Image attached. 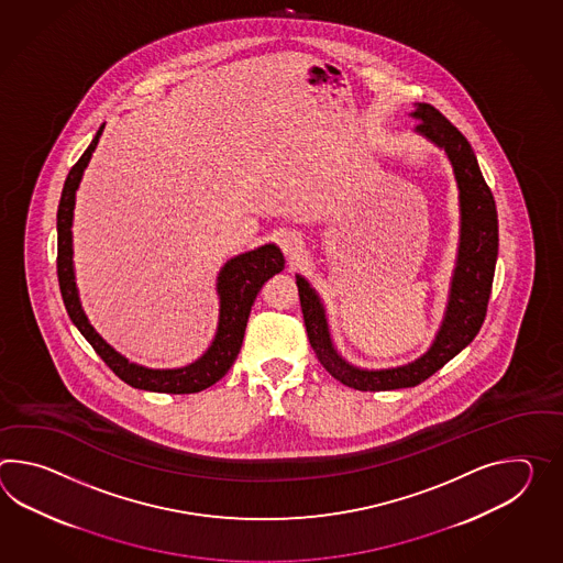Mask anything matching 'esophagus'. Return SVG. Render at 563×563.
<instances>
[{
    "instance_id": "1",
    "label": "esophagus",
    "mask_w": 563,
    "mask_h": 563,
    "mask_svg": "<svg viewBox=\"0 0 563 563\" xmlns=\"http://www.w3.org/2000/svg\"><path fill=\"white\" fill-rule=\"evenodd\" d=\"M280 249L290 261H295L299 256V252L302 251V240H300L299 234L287 232L285 236L280 238Z\"/></svg>"
}]
</instances>
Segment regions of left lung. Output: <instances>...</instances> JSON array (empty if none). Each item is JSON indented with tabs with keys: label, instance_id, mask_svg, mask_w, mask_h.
<instances>
[{
	"label": "left lung",
	"instance_id": "left-lung-1",
	"mask_svg": "<svg viewBox=\"0 0 563 563\" xmlns=\"http://www.w3.org/2000/svg\"><path fill=\"white\" fill-rule=\"evenodd\" d=\"M413 117L416 131L446 151L461 189V246L459 263L452 276L449 307L432 347L420 360L401 367L367 372L353 367L339 355L327 327L325 309L309 283L297 276L300 309L307 335L317 360L343 386L362 391L413 388L456 355L476 338L487 317L488 297L493 288L499 220L490 188L481 174L475 151L463 133L432 104L420 102Z\"/></svg>",
	"mask_w": 563,
	"mask_h": 563
}]
</instances>
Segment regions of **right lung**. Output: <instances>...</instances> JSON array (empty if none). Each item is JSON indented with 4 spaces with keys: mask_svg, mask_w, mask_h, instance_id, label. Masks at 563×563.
<instances>
[{
    "mask_svg": "<svg viewBox=\"0 0 563 563\" xmlns=\"http://www.w3.org/2000/svg\"><path fill=\"white\" fill-rule=\"evenodd\" d=\"M102 129L104 125H100L87 151L68 172L60 203H58V213H56V228H58L56 273H58L64 307L68 311V317L73 319V323L78 327V331L92 345V350L99 353L100 360L129 386L150 389V391H163V394H196L201 389L210 388L218 379H222L225 372L232 367V363L236 362L256 295L261 292V288L271 276H275L285 268L283 252L278 251L275 244H266L256 251L244 252L236 258H232L230 263H225L218 276L220 323L210 350L206 351L198 362L179 369H147V367L126 362L125 357L119 355L88 323L87 314L82 311L78 292H76L75 268H73L70 225H73L76 188L80 184V177L92 151L99 143Z\"/></svg>",
    "mask_w": 563,
    "mask_h": 563,
    "instance_id": "obj_1",
    "label": "right lung"
}]
</instances>
